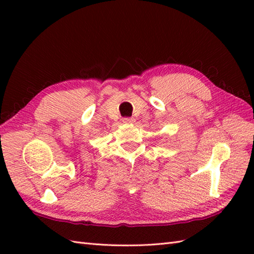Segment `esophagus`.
Wrapping results in <instances>:
<instances>
[{
	"label": "esophagus",
	"instance_id": "34e87169",
	"mask_svg": "<svg viewBox=\"0 0 254 254\" xmlns=\"http://www.w3.org/2000/svg\"><path fill=\"white\" fill-rule=\"evenodd\" d=\"M134 121V118H131V117H127V118H123V122L124 123H133Z\"/></svg>",
	"mask_w": 254,
	"mask_h": 254
}]
</instances>
